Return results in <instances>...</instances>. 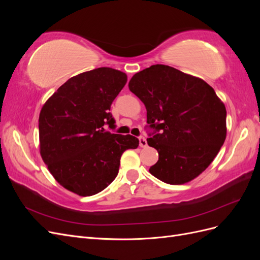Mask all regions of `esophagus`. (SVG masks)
I'll return each instance as SVG.
<instances>
[{"label":"esophagus","mask_w":260,"mask_h":260,"mask_svg":"<svg viewBox=\"0 0 260 260\" xmlns=\"http://www.w3.org/2000/svg\"><path fill=\"white\" fill-rule=\"evenodd\" d=\"M139 142H140V146H141V147H145V146L147 145L146 139H145L144 137H142V136H141V137L139 138Z\"/></svg>","instance_id":"1"}]
</instances>
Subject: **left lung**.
<instances>
[{
    "label": "left lung",
    "instance_id": "8db88e82",
    "mask_svg": "<svg viewBox=\"0 0 260 260\" xmlns=\"http://www.w3.org/2000/svg\"><path fill=\"white\" fill-rule=\"evenodd\" d=\"M129 89L146 107L147 144L158 161L149 172L168 184H183L205 170L223 145L226 111L215 90L200 78L166 66L137 73Z\"/></svg>",
    "mask_w": 260,
    "mask_h": 260
}]
</instances>
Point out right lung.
Here are the masks:
<instances>
[{
    "label": "right lung",
    "instance_id": "obj_1",
    "mask_svg": "<svg viewBox=\"0 0 260 260\" xmlns=\"http://www.w3.org/2000/svg\"><path fill=\"white\" fill-rule=\"evenodd\" d=\"M127 75L101 67L70 78L45 102L39 117L40 154L52 176L80 196L103 191L118 175L125 149L139 139L115 129L111 106Z\"/></svg>",
    "mask_w": 260,
    "mask_h": 260
}]
</instances>
